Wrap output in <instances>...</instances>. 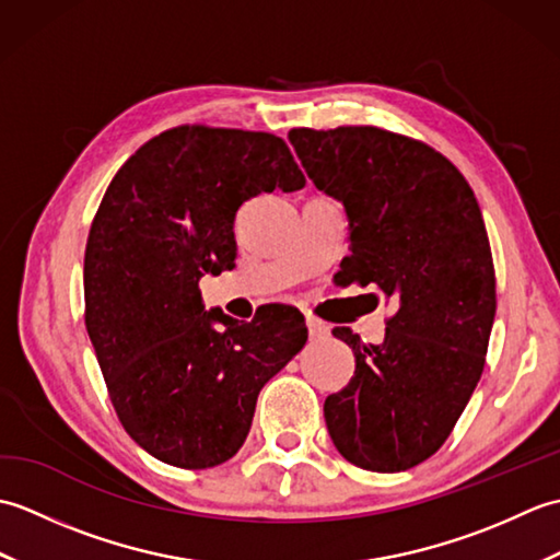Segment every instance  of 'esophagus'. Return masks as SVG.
I'll return each mask as SVG.
<instances>
[{"mask_svg": "<svg viewBox=\"0 0 560 560\" xmlns=\"http://www.w3.org/2000/svg\"><path fill=\"white\" fill-rule=\"evenodd\" d=\"M305 325H307V335H311V339H325L329 335V327L325 323H319V319H315V317H307Z\"/></svg>", "mask_w": 560, "mask_h": 560, "instance_id": "obj_1", "label": "esophagus"}]
</instances>
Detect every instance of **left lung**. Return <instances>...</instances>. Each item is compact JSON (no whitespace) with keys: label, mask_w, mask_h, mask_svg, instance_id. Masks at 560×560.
<instances>
[{"label":"left lung","mask_w":560,"mask_h":560,"mask_svg":"<svg viewBox=\"0 0 560 560\" xmlns=\"http://www.w3.org/2000/svg\"><path fill=\"white\" fill-rule=\"evenodd\" d=\"M313 185L343 205V287L395 301L383 343L331 329L355 355L325 399L331 443L371 471H404L445 443L483 373L495 271L479 201L443 153L377 127L291 129Z\"/></svg>","instance_id":"1"}]
</instances>
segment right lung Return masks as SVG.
<instances>
[{
	"mask_svg": "<svg viewBox=\"0 0 560 560\" xmlns=\"http://www.w3.org/2000/svg\"><path fill=\"white\" fill-rule=\"evenodd\" d=\"M303 185L283 139L201 125L153 137L113 177L83 257L86 329L125 431L156 459H231L259 389L305 347L293 307L241 325L199 293L205 273L235 265L237 207Z\"/></svg>",
	"mask_w": 560,
	"mask_h": 560,
	"instance_id": "1",
	"label": "right lung"
}]
</instances>
